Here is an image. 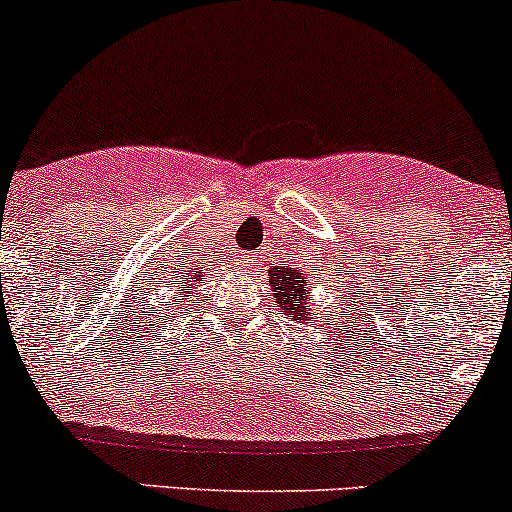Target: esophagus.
Here are the masks:
<instances>
[{
	"instance_id": "obj_1",
	"label": "esophagus",
	"mask_w": 512,
	"mask_h": 512,
	"mask_svg": "<svg viewBox=\"0 0 512 512\" xmlns=\"http://www.w3.org/2000/svg\"><path fill=\"white\" fill-rule=\"evenodd\" d=\"M240 265H243V267H252V265H255V255H245L243 260H240Z\"/></svg>"
}]
</instances>
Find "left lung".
Returning a JSON list of instances; mask_svg holds the SVG:
<instances>
[{
  "mask_svg": "<svg viewBox=\"0 0 512 512\" xmlns=\"http://www.w3.org/2000/svg\"><path fill=\"white\" fill-rule=\"evenodd\" d=\"M269 284L277 291L274 301L279 303V308H282L286 316L294 318L296 323H303V320L311 318V313H308V279L303 277L301 269L274 267L269 272ZM313 316H316V311H313Z\"/></svg>",
  "mask_w": 512,
  "mask_h": 512,
  "instance_id": "left-lung-1",
  "label": "left lung"
}]
</instances>
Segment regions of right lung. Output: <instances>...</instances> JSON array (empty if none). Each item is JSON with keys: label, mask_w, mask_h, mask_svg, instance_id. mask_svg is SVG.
Masks as SVG:
<instances>
[{"label": "right lung", "mask_w": 512, "mask_h": 512, "mask_svg": "<svg viewBox=\"0 0 512 512\" xmlns=\"http://www.w3.org/2000/svg\"><path fill=\"white\" fill-rule=\"evenodd\" d=\"M204 279H206L204 267H199V269H194V267L182 269V272H179V279H177V291H174V301H162L160 299V303H157V306H162V308H165V311H174V303H182L184 296L192 294L194 286L204 284ZM165 316H167V313H165Z\"/></svg>", "instance_id": "right-lung-1"}]
</instances>
